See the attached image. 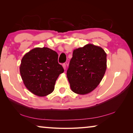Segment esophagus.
Returning a JSON list of instances; mask_svg holds the SVG:
<instances>
[{
  "label": "esophagus",
  "instance_id": "obj_1",
  "mask_svg": "<svg viewBox=\"0 0 133 133\" xmlns=\"http://www.w3.org/2000/svg\"><path fill=\"white\" fill-rule=\"evenodd\" d=\"M62 66H63V69L64 70H66V64H65V63L63 64H62Z\"/></svg>",
  "mask_w": 133,
  "mask_h": 133
}]
</instances>
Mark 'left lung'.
I'll return each instance as SVG.
<instances>
[{
	"instance_id": "obj_1",
	"label": "left lung",
	"mask_w": 133,
	"mask_h": 133,
	"mask_svg": "<svg viewBox=\"0 0 133 133\" xmlns=\"http://www.w3.org/2000/svg\"><path fill=\"white\" fill-rule=\"evenodd\" d=\"M107 69V54L100 46L87 44L75 49L67 71L74 93L84 95L94 90L103 79Z\"/></svg>"
}]
</instances>
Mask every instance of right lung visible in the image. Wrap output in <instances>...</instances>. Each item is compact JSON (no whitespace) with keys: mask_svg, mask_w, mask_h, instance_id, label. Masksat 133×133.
Listing matches in <instances>:
<instances>
[{"mask_svg":"<svg viewBox=\"0 0 133 133\" xmlns=\"http://www.w3.org/2000/svg\"><path fill=\"white\" fill-rule=\"evenodd\" d=\"M64 72L58 63V54L48 48H36L22 58L20 73L31 93L43 97L52 93L56 81Z\"/></svg>","mask_w":133,"mask_h":133,"instance_id":"obj_1","label":"right lung"}]
</instances>
